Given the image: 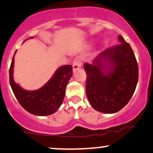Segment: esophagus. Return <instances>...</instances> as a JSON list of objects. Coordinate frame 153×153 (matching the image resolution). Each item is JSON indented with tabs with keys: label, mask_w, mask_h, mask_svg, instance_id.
Wrapping results in <instances>:
<instances>
[{
	"label": "esophagus",
	"mask_w": 153,
	"mask_h": 153,
	"mask_svg": "<svg viewBox=\"0 0 153 153\" xmlns=\"http://www.w3.org/2000/svg\"><path fill=\"white\" fill-rule=\"evenodd\" d=\"M82 65V58L80 56H76L74 59L73 62V71H75L76 70H78V68H80Z\"/></svg>",
	"instance_id": "34e87169"
}]
</instances>
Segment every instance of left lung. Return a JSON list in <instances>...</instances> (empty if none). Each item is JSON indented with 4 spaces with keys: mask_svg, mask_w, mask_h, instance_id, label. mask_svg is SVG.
<instances>
[{
    "mask_svg": "<svg viewBox=\"0 0 153 153\" xmlns=\"http://www.w3.org/2000/svg\"><path fill=\"white\" fill-rule=\"evenodd\" d=\"M120 44L107 48L93 64L85 63V91L94 109L115 113L128 104L137 87L139 69L133 50L121 36Z\"/></svg>",
    "mask_w": 153,
    "mask_h": 153,
    "instance_id": "8db88e82",
    "label": "left lung"
}]
</instances>
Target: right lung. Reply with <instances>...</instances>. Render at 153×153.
<instances>
[{
  "instance_id": "right-lung-1",
  "label": "right lung",
  "mask_w": 153,
  "mask_h": 153,
  "mask_svg": "<svg viewBox=\"0 0 153 153\" xmlns=\"http://www.w3.org/2000/svg\"><path fill=\"white\" fill-rule=\"evenodd\" d=\"M14 55L9 69V82L15 97L21 106L30 113L38 116H46L56 112L62 104L66 86L73 75V67H60L41 88L32 91H26L15 83L13 78Z\"/></svg>"
}]
</instances>
